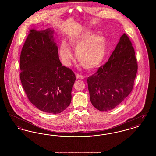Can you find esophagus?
I'll return each mask as SVG.
<instances>
[{
    "mask_svg": "<svg viewBox=\"0 0 156 156\" xmlns=\"http://www.w3.org/2000/svg\"><path fill=\"white\" fill-rule=\"evenodd\" d=\"M76 78L78 80H82L83 79V76L79 74H76Z\"/></svg>",
    "mask_w": 156,
    "mask_h": 156,
    "instance_id": "obj_1",
    "label": "esophagus"
}]
</instances>
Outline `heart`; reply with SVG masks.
I'll use <instances>...</instances> for the list:
<instances>
[{"mask_svg": "<svg viewBox=\"0 0 156 156\" xmlns=\"http://www.w3.org/2000/svg\"><path fill=\"white\" fill-rule=\"evenodd\" d=\"M68 40L75 50L76 59L84 68L94 69L104 61L106 55V42L103 36L86 31L73 35ZM59 55L65 65L70 64L72 52L66 42H62L60 45Z\"/></svg>", "mask_w": 156, "mask_h": 156, "instance_id": "obj_1", "label": "heart"}]
</instances>
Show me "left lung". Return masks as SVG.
Returning <instances> with one entry per match:
<instances>
[{"mask_svg":"<svg viewBox=\"0 0 156 156\" xmlns=\"http://www.w3.org/2000/svg\"><path fill=\"white\" fill-rule=\"evenodd\" d=\"M137 68L133 47L124 33L108 62L88 78L92 105L100 111L118 106L132 92Z\"/></svg>","mask_w":156,"mask_h":156,"instance_id":"obj_1","label":"left lung"}]
</instances>
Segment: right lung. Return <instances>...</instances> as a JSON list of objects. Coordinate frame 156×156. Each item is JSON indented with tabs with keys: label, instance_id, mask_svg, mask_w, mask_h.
I'll return each instance as SVG.
<instances>
[{
	"label": "right lung",
	"instance_id": "add662e5",
	"mask_svg": "<svg viewBox=\"0 0 156 156\" xmlns=\"http://www.w3.org/2000/svg\"><path fill=\"white\" fill-rule=\"evenodd\" d=\"M54 30H30L20 58V78L31 103L39 110L57 114L71 102L76 80L74 72L62 66Z\"/></svg>",
	"mask_w": 156,
	"mask_h": 156
}]
</instances>
